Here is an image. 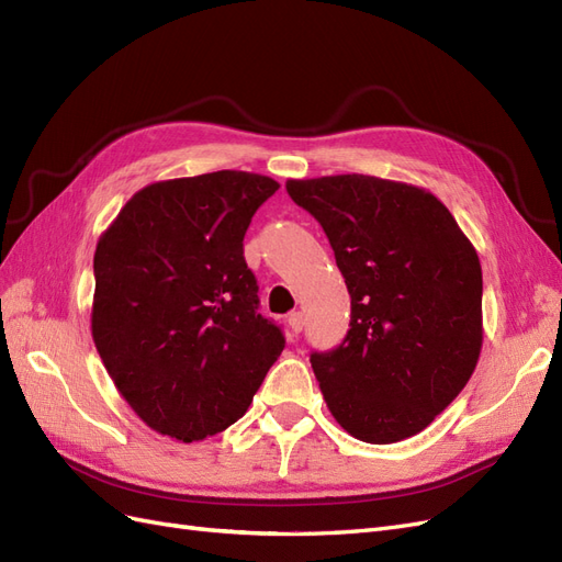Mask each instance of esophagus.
<instances>
[{"label":"esophagus","instance_id":"1","mask_svg":"<svg viewBox=\"0 0 562 562\" xmlns=\"http://www.w3.org/2000/svg\"><path fill=\"white\" fill-rule=\"evenodd\" d=\"M302 326H304L302 312H291V314H288V328H291L295 335L302 330Z\"/></svg>","mask_w":562,"mask_h":562}]
</instances>
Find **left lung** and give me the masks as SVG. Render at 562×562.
I'll use <instances>...</instances> for the list:
<instances>
[{"label": "left lung", "mask_w": 562, "mask_h": 562, "mask_svg": "<svg viewBox=\"0 0 562 562\" xmlns=\"http://www.w3.org/2000/svg\"><path fill=\"white\" fill-rule=\"evenodd\" d=\"M326 232L351 295L342 345L312 368L339 427L363 443L411 438L459 396L483 345L475 248L431 192L372 176L288 180Z\"/></svg>", "instance_id": "8db88e82"}]
</instances>
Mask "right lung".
I'll use <instances>...</instances> for the list:
<instances>
[{
    "label": "right lung",
    "instance_id": "right-lung-1",
    "mask_svg": "<svg viewBox=\"0 0 562 562\" xmlns=\"http://www.w3.org/2000/svg\"><path fill=\"white\" fill-rule=\"evenodd\" d=\"M279 182L215 171L147 184L100 236L91 330L114 386L182 443L225 431L285 347L258 314L244 236Z\"/></svg>",
    "mask_w": 562,
    "mask_h": 562
}]
</instances>
